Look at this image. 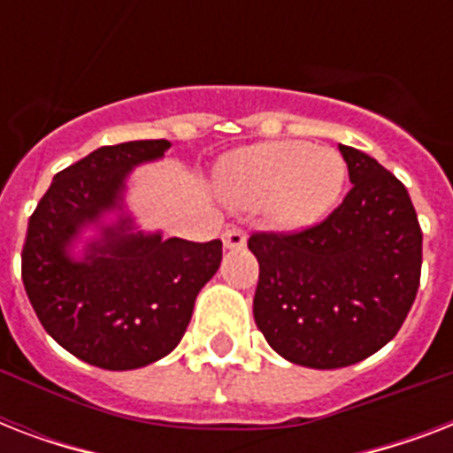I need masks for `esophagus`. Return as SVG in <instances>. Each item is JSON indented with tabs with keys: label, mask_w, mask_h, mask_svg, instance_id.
Here are the masks:
<instances>
[{
	"label": "esophagus",
	"mask_w": 453,
	"mask_h": 453,
	"mask_svg": "<svg viewBox=\"0 0 453 453\" xmlns=\"http://www.w3.org/2000/svg\"><path fill=\"white\" fill-rule=\"evenodd\" d=\"M244 242H247V234L242 227H227L226 233H223V244L227 249H237V247H244Z\"/></svg>",
	"instance_id": "esophagus-1"
}]
</instances>
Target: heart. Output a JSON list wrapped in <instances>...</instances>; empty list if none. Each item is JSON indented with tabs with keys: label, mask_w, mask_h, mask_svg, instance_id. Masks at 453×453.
<instances>
[{
	"label": "heart",
	"mask_w": 453,
	"mask_h": 453,
	"mask_svg": "<svg viewBox=\"0 0 453 453\" xmlns=\"http://www.w3.org/2000/svg\"><path fill=\"white\" fill-rule=\"evenodd\" d=\"M343 183V157L305 141L254 145L219 166V188L227 202L240 206L270 202L273 219L287 227L322 219L336 204Z\"/></svg>",
	"instance_id": "b5f03b06"
}]
</instances>
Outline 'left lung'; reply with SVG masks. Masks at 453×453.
<instances>
[{
	"label": "left lung",
	"instance_id": "8db88e82",
	"mask_svg": "<svg viewBox=\"0 0 453 453\" xmlns=\"http://www.w3.org/2000/svg\"><path fill=\"white\" fill-rule=\"evenodd\" d=\"M350 192L319 223L251 233L258 258L256 326L294 365L338 369L379 352L414 305L423 233L402 180L338 145Z\"/></svg>",
	"mask_w": 453,
	"mask_h": 453
}]
</instances>
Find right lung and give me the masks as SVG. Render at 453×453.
<instances>
[{"label": "right lung", "instance_id": "obj_1", "mask_svg": "<svg viewBox=\"0 0 453 453\" xmlns=\"http://www.w3.org/2000/svg\"><path fill=\"white\" fill-rule=\"evenodd\" d=\"M169 145L164 138L103 145L53 176L27 223L20 275L39 322L74 357L110 372L152 365L180 343L223 256L220 240L134 234L122 220L87 261L67 258L77 230L117 204L127 171Z\"/></svg>", "mask_w": 453, "mask_h": 453}]
</instances>
